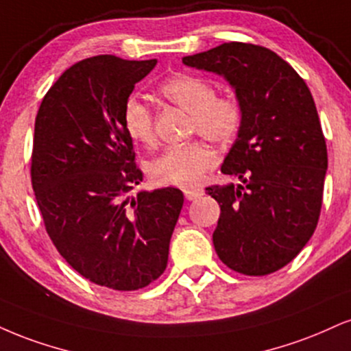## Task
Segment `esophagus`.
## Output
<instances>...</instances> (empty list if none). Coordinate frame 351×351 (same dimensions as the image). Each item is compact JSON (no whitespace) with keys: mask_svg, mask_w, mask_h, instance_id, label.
I'll return each instance as SVG.
<instances>
[{"mask_svg":"<svg viewBox=\"0 0 351 351\" xmlns=\"http://www.w3.org/2000/svg\"><path fill=\"white\" fill-rule=\"evenodd\" d=\"M201 196H202L201 189H184V197H186L188 201H194Z\"/></svg>","mask_w":351,"mask_h":351,"instance_id":"obj_1","label":"esophagus"}]
</instances>
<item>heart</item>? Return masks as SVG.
<instances>
[{
  "label": "heart",
  "instance_id": "b5f03b06",
  "mask_svg": "<svg viewBox=\"0 0 351 351\" xmlns=\"http://www.w3.org/2000/svg\"><path fill=\"white\" fill-rule=\"evenodd\" d=\"M160 95L191 114V132L216 143H229L243 125V108L234 95H217L216 84L199 75L180 73L160 84ZM122 124L134 142L155 143L154 114L135 96L122 108ZM216 163V155L202 141L168 147L149 165L152 180L165 186L191 188Z\"/></svg>",
  "mask_w": 351,
  "mask_h": 351
}]
</instances>
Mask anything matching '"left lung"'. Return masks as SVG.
<instances>
[{"label": "left lung", "mask_w": 351, "mask_h": 351, "mask_svg": "<svg viewBox=\"0 0 351 351\" xmlns=\"http://www.w3.org/2000/svg\"><path fill=\"white\" fill-rule=\"evenodd\" d=\"M183 63L222 75L243 108L221 168L242 184L206 188L221 206L214 248L237 273L278 271L309 242L322 208L327 145L314 98L298 71L261 45L229 42Z\"/></svg>", "instance_id": "left-lung-1"}]
</instances>
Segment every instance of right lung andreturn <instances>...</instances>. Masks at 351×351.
I'll use <instances>...</instances> for the list:
<instances>
[{"instance_id":"1","label":"right lung","mask_w":351,"mask_h":351,"mask_svg":"<svg viewBox=\"0 0 351 351\" xmlns=\"http://www.w3.org/2000/svg\"><path fill=\"white\" fill-rule=\"evenodd\" d=\"M157 60L98 55L71 65L42 99L31 180L45 230L82 276L135 291L158 280L183 208L176 188L128 193L143 180L122 108Z\"/></svg>"}]
</instances>
